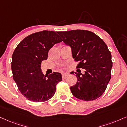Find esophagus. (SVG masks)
<instances>
[{
	"mask_svg": "<svg viewBox=\"0 0 127 127\" xmlns=\"http://www.w3.org/2000/svg\"><path fill=\"white\" fill-rule=\"evenodd\" d=\"M68 76V75L66 74H62V78L63 79H65Z\"/></svg>",
	"mask_w": 127,
	"mask_h": 127,
	"instance_id": "obj_1",
	"label": "esophagus"
}]
</instances>
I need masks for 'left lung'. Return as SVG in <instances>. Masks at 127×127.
Returning a JSON list of instances; mask_svg holds the SVG:
<instances>
[{"instance_id": "left-lung-1", "label": "left lung", "mask_w": 127, "mask_h": 127, "mask_svg": "<svg viewBox=\"0 0 127 127\" xmlns=\"http://www.w3.org/2000/svg\"><path fill=\"white\" fill-rule=\"evenodd\" d=\"M57 33L71 47L73 58L79 63L77 68L85 70L84 74L75 73L77 82L70 87L72 94L81 100L97 99L105 91L111 75V54L106 44L88 30H73Z\"/></svg>"}]
</instances>
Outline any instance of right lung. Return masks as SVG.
Masks as SVG:
<instances>
[{
	"label": "right lung",
	"mask_w": 127,
	"mask_h": 127,
	"mask_svg": "<svg viewBox=\"0 0 127 127\" xmlns=\"http://www.w3.org/2000/svg\"><path fill=\"white\" fill-rule=\"evenodd\" d=\"M61 41L55 32L43 30L27 36L14 50L11 63L13 77L20 92L29 100L43 102L50 99L56 85L62 81L60 73L44 75L41 69L49 50Z\"/></svg>",
	"instance_id": "1"
}]
</instances>
